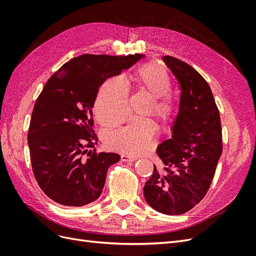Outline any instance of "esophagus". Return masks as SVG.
Returning <instances> with one entry per match:
<instances>
[{
  "instance_id": "esophagus-1",
  "label": "esophagus",
  "mask_w": 256,
  "mask_h": 256,
  "mask_svg": "<svg viewBox=\"0 0 256 256\" xmlns=\"http://www.w3.org/2000/svg\"><path fill=\"white\" fill-rule=\"evenodd\" d=\"M120 160L122 161H125V162L134 161V160H136V156H130V154H120Z\"/></svg>"
}]
</instances>
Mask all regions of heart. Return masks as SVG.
<instances>
[{
    "mask_svg": "<svg viewBox=\"0 0 256 256\" xmlns=\"http://www.w3.org/2000/svg\"><path fill=\"white\" fill-rule=\"evenodd\" d=\"M132 79L138 90L152 96L150 112L160 122H172L177 111L175 97L170 92L172 81L166 69L157 63H147L138 67ZM129 90L120 78L108 79L100 86L94 104V114L104 127L118 126L129 115ZM157 126L148 118H134L127 126L106 131L104 141L111 150L130 154L148 152L154 141Z\"/></svg>",
    "mask_w": 256,
    "mask_h": 256,
    "instance_id": "heart-1",
    "label": "heart"
}]
</instances>
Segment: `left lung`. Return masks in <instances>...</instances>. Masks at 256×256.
Masks as SVG:
<instances>
[{"instance_id": "obj_1", "label": "left lung", "mask_w": 256, "mask_h": 256, "mask_svg": "<svg viewBox=\"0 0 256 256\" xmlns=\"http://www.w3.org/2000/svg\"><path fill=\"white\" fill-rule=\"evenodd\" d=\"M182 88L173 136L157 147L161 168L144 186V198L154 210L177 216L204 198L222 154L220 113L210 86L194 68L166 56Z\"/></svg>"}]
</instances>
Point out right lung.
Listing matches in <instances>:
<instances>
[{
    "label": "right lung",
    "instance_id": "1",
    "mask_svg": "<svg viewBox=\"0 0 256 256\" xmlns=\"http://www.w3.org/2000/svg\"><path fill=\"white\" fill-rule=\"evenodd\" d=\"M142 56L83 54L46 83L32 112L28 143L35 180L54 202L79 207L102 194L108 170L120 154L88 152L98 141L92 108L102 84Z\"/></svg>",
    "mask_w": 256,
    "mask_h": 256
}]
</instances>
